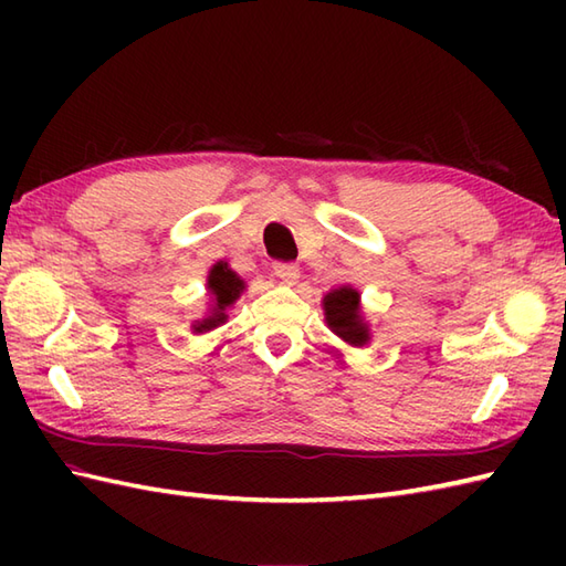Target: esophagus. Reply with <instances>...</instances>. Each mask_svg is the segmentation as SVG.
<instances>
[{
    "instance_id": "34e87169",
    "label": "esophagus",
    "mask_w": 566,
    "mask_h": 566,
    "mask_svg": "<svg viewBox=\"0 0 566 566\" xmlns=\"http://www.w3.org/2000/svg\"><path fill=\"white\" fill-rule=\"evenodd\" d=\"M274 274L282 284H296L298 268L294 262H274Z\"/></svg>"
}]
</instances>
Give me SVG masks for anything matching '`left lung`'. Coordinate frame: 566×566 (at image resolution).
I'll return each instance as SVG.
<instances>
[{
    "mask_svg": "<svg viewBox=\"0 0 566 566\" xmlns=\"http://www.w3.org/2000/svg\"><path fill=\"white\" fill-rule=\"evenodd\" d=\"M323 311H326L328 328L338 338L357 347L369 343V328L359 314V292L353 286H338L323 296Z\"/></svg>",
    "mask_w": 566,
    "mask_h": 566,
    "instance_id": "8db88e82",
    "label": "left lung"
}]
</instances>
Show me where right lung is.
Instances as JSON below:
<instances>
[{
  "mask_svg": "<svg viewBox=\"0 0 566 566\" xmlns=\"http://www.w3.org/2000/svg\"><path fill=\"white\" fill-rule=\"evenodd\" d=\"M209 292L213 296V306H211V314L207 318L197 321L191 331L195 333H207L216 326H221L226 321V308L231 306L235 298L240 296V292L245 290V282L240 280V276L228 268V262H216L211 272H209Z\"/></svg>",
  "mask_w": 566,
  "mask_h": 566,
  "instance_id": "right-lung-1",
  "label": "right lung"
}]
</instances>
